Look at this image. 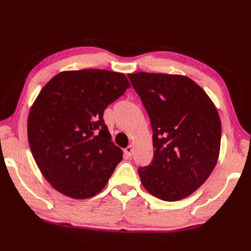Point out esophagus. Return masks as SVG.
<instances>
[{
    "label": "esophagus",
    "instance_id": "esophagus-1",
    "mask_svg": "<svg viewBox=\"0 0 251 251\" xmlns=\"http://www.w3.org/2000/svg\"><path fill=\"white\" fill-rule=\"evenodd\" d=\"M134 151H135V148H134V145H130L127 147L126 149H124V152L127 156H131L132 154H134Z\"/></svg>",
    "mask_w": 251,
    "mask_h": 251
}]
</instances>
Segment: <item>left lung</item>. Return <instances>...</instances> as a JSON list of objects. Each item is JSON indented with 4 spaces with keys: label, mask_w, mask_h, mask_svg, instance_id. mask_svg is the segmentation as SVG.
I'll list each match as a JSON object with an SVG mask.
<instances>
[{
    "label": "left lung",
    "mask_w": 251,
    "mask_h": 251,
    "mask_svg": "<svg viewBox=\"0 0 251 251\" xmlns=\"http://www.w3.org/2000/svg\"><path fill=\"white\" fill-rule=\"evenodd\" d=\"M128 78L150 117L153 159L138 168L146 190L175 201L193 193L214 170L221 122L215 104L183 75L138 72Z\"/></svg>",
    "instance_id": "obj_1"
}]
</instances>
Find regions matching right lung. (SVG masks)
Listing matches in <instances>:
<instances>
[{
    "label": "right lung",
    "instance_id": "right-lung-1",
    "mask_svg": "<svg viewBox=\"0 0 251 251\" xmlns=\"http://www.w3.org/2000/svg\"><path fill=\"white\" fill-rule=\"evenodd\" d=\"M129 87L123 73L85 69L57 74L42 88L28 139L41 173L60 193L88 199L108 183L123 152L111 141L103 112Z\"/></svg>",
    "mask_w": 251,
    "mask_h": 251
}]
</instances>
